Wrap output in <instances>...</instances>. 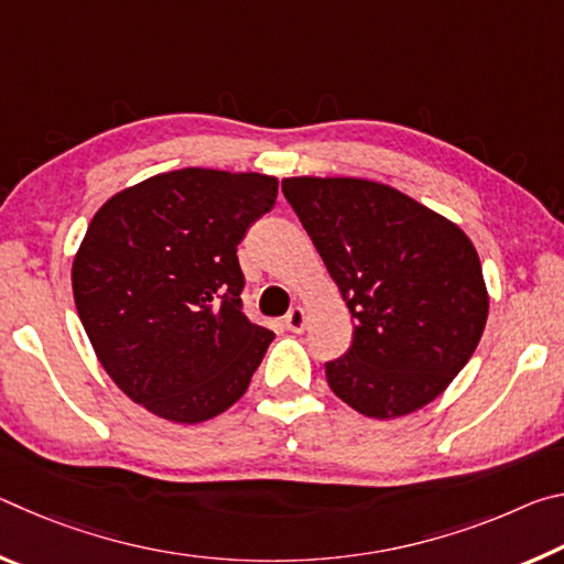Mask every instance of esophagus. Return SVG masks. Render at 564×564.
<instances>
[{
    "mask_svg": "<svg viewBox=\"0 0 564 564\" xmlns=\"http://www.w3.org/2000/svg\"><path fill=\"white\" fill-rule=\"evenodd\" d=\"M283 326L289 328V330H293V333H301L305 328V311L295 305V308H291L289 313H285Z\"/></svg>",
    "mask_w": 564,
    "mask_h": 564,
    "instance_id": "1",
    "label": "esophagus"
}]
</instances>
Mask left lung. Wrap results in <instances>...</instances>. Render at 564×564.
I'll list each match as a JSON object with an SVG mask.
<instances>
[{"label": "left lung", "instance_id": "obj_1", "mask_svg": "<svg viewBox=\"0 0 564 564\" xmlns=\"http://www.w3.org/2000/svg\"><path fill=\"white\" fill-rule=\"evenodd\" d=\"M356 328L326 362L333 393L378 420L413 413L460 373L488 321L480 259L441 214L366 178H283Z\"/></svg>", "mask_w": 564, "mask_h": 564}]
</instances>
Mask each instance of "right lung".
<instances>
[{
    "label": "right lung",
    "instance_id": "add662e5",
    "mask_svg": "<svg viewBox=\"0 0 564 564\" xmlns=\"http://www.w3.org/2000/svg\"><path fill=\"white\" fill-rule=\"evenodd\" d=\"M275 196L273 176L181 169L94 214L74 303L104 370L149 413L194 425L246 393L273 330L246 318L236 251Z\"/></svg>",
    "mask_w": 564,
    "mask_h": 564
}]
</instances>
